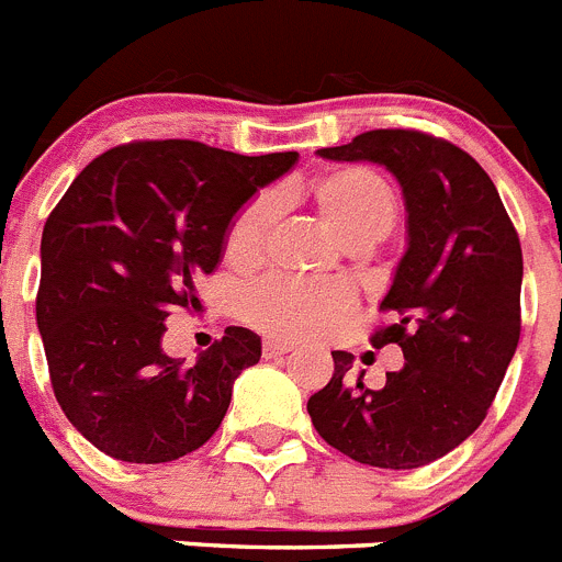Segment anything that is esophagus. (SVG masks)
Masks as SVG:
<instances>
[{
  "instance_id": "esophagus-1",
  "label": "esophagus",
  "mask_w": 562,
  "mask_h": 562,
  "mask_svg": "<svg viewBox=\"0 0 562 562\" xmlns=\"http://www.w3.org/2000/svg\"><path fill=\"white\" fill-rule=\"evenodd\" d=\"M291 349H293V344H285V340H263L266 358H280V355H288Z\"/></svg>"
}]
</instances>
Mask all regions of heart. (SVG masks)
<instances>
[{
  "mask_svg": "<svg viewBox=\"0 0 562 562\" xmlns=\"http://www.w3.org/2000/svg\"><path fill=\"white\" fill-rule=\"evenodd\" d=\"M302 196L311 199L322 222L352 249L380 244L400 222V196L391 182L366 166H344L316 177ZM274 218V196L257 193L229 222L224 260L233 269H249L263 251ZM355 299L338 282H307L269 277L246 291L244 318L257 329L285 340L324 338L352 316Z\"/></svg>",
  "mask_w": 562,
  "mask_h": 562,
  "instance_id": "b5f03b06",
  "label": "heart"
}]
</instances>
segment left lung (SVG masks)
I'll return each instance as SVG.
<instances>
[{"mask_svg":"<svg viewBox=\"0 0 562 562\" xmlns=\"http://www.w3.org/2000/svg\"><path fill=\"white\" fill-rule=\"evenodd\" d=\"M327 160L380 162L400 180L407 251L380 311L393 324L371 346L405 355L385 387L352 380V355L307 400L329 447L376 469H418L460 447L487 416L521 335V244L480 162L418 130H371L318 149Z\"/></svg>","mask_w":562,"mask_h":562,"instance_id":"1","label":"left lung"}]
</instances>
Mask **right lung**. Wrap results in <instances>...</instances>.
<instances>
[{
  "mask_svg": "<svg viewBox=\"0 0 562 562\" xmlns=\"http://www.w3.org/2000/svg\"><path fill=\"white\" fill-rule=\"evenodd\" d=\"M296 157L133 140L88 162L55 204L35 318L57 405L99 452L169 463L216 432L260 338L227 327L186 366L162 352L166 318L202 311L196 285L218 266L233 216Z\"/></svg>",
  "mask_w": 562,
  "mask_h": 562,
  "instance_id": "add662e5",
  "label": "right lung"
}]
</instances>
